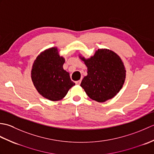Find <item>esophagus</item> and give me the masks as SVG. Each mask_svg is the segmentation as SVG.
<instances>
[{"label":"esophagus","mask_w":154,"mask_h":154,"mask_svg":"<svg viewBox=\"0 0 154 154\" xmlns=\"http://www.w3.org/2000/svg\"><path fill=\"white\" fill-rule=\"evenodd\" d=\"M81 82V80L77 81H75V84H76V85H80Z\"/></svg>","instance_id":"1"}]
</instances>
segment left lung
I'll list each match as a JSON object with an SVG mask.
<instances>
[{"label":"left lung","instance_id":"left-lung-1","mask_svg":"<svg viewBox=\"0 0 154 154\" xmlns=\"http://www.w3.org/2000/svg\"><path fill=\"white\" fill-rule=\"evenodd\" d=\"M79 57L87 67V75L81 86L89 97L103 103L116 96L126 78L125 67L119 55L111 50L99 49L89 59Z\"/></svg>","mask_w":154,"mask_h":154}]
</instances>
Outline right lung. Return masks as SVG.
Instances as JSON below:
<instances>
[{
	"label": "right lung",
	"instance_id": "1",
	"mask_svg": "<svg viewBox=\"0 0 154 154\" xmlns=\"http://www.w3.org/2000/svg\"><path fill=\"white\" fill-rule=\"evenodd\" d=\"M64 63L65 59L60 56L57 48L45 50L34 61L32 80L38 93L45 99L60 100L75 85L69 73L63 69Z\"/></svg>",
	"mask_w": 154,
	"mask_h": 154
}]
</instances>
